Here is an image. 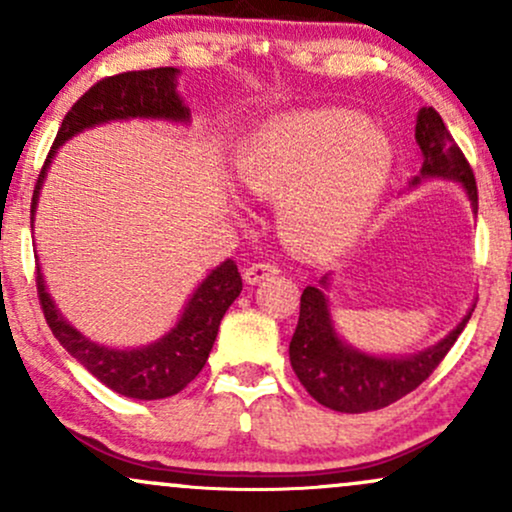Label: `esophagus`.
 <instances>
[{
  "mask_svg": "<svg viewBox=\"0 0 512 512\" xmlns=\"http://www.w3.org/2000/svg\"><path fill=\"white\" fill-rule=\"evenodd\" d=\"M276 274H279V267H276V264L257 262V264H250V267L245 269L243 279H245V284L255 286V284H260V281L269 279V276H276Z\"/></svg>",
  "mask_w": 512,
  "mask_h": 512,
  "instance_id": "esophagus-1",
  "label": "esophagus"
}]
</instances>
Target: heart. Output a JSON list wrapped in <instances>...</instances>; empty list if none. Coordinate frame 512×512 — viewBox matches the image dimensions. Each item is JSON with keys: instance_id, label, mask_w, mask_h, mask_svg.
Listing matches in <instances>:
<instances>
[{"instance_id": "heart-1", "label": "heart", "mask_w": 512, "mask_h": 512, "mask_svg": "<svg viewBox=\"0 0 512 512\" xmlns=\"http://www.w3.org/2000/svg\"><path fill=\"white\" fill-rule=\"evenodd\" d=\"M392 168L390 137L346 108L272 117L236 156L238 178L252 195L281 199V236L305 260H327L354 243Z\"/></svg>"}]
</instances>
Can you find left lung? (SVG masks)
<instances>
[{
  "mask_svg": "<svg viewBox=\"0 0 512 512\" xmlns=\"http://www.w3.org/2000/svg\"><path fill=\"white\" fill-rule=\"evenodd\" d=\"M414 137L424 163H421L419 175L409 180V187L431 178L460 182L477 214L479 197L474 173L460 146L450 137L443 117L433 108H421L416 115ZM327 286H330V274L322 276L320 286H305L301 315H298L296 332L289 344V358L310 397L317 399L322 407L342 411V414L383 409L416 390L457 342L477 305L474 303L460 325L445 334L438 344L409 356H375L346 344L334 330L330 298L325 296Z\"/></svg>",
  "mask_w": 512,
  "mask_h": 512,
  "instance_id": "obj_1",
  "label": "left lung"
}]
</instances>
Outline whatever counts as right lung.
Returning <instances> with one entry per match:
<instances>
[{"label": "right lung", "mask_w": 512, "mask_h": 512, "mask_svg": "<svg viewBox=\"0 0 512 512\" xmlns=\"http://www.w3.org/2000/svg\"><path fill=\"white\" fill-rule=\"evenodd\" d=\"M178 76L180 69L158 67L108 76L88 88L72 105V110L64 115L55 144H52L45 166L40 170V178L35 182L31 228L52 158L57 149L76 134L105 125V122L137 120V117L139 120L180 122V125L190 122V108L178 93ZM35 284H38V298L43 305L45 320H48L52 334L69 351V356H74L105 387L132 399H166L190 385L207 363L211 346L219 334L221 317L243 291V279H240L236 262H221L204 276L202 284L182 308L178 322L161 339L137 346V349H113V346L84 337L72 322H67V317L57 310L48 293L40 262L38 272H35Z\"/></svg>", "instance_id": "add662e5"}]
</instances>
